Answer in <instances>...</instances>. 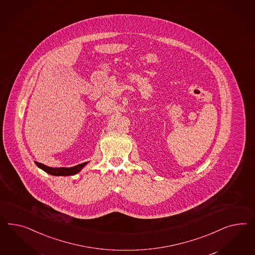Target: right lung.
Segmentation results:
<instances>
[{
	"mask_svg": "<svg viewBox=\"0 0 255 255\" xmlns=\"http://www.w3.org/2000/svg\"><path fill=\"white\" fill-rule=\"evenodd\" d=\"M35 163L39 168H41V170H43L44 172H47V173L51 174V175H55V176H69V175H74L76 173L80 172L83 167L88 163V161L81 163L79 165L74 166V167H69V168H66V167L52 168V167H48V166L44 165V164L39 163L37 161H35Z\"/></svg>",
	"mask_w": 255,
	"mask_h": 255,
	"instance_id": "obj_1",
	"label": "right lung"
}]
</instances>
